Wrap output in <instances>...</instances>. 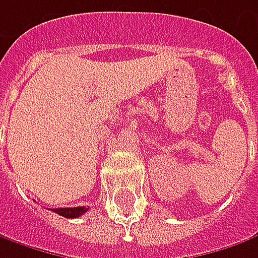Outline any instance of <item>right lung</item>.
Wrapping results in <instances>:
<instances>
[{"label": "right lung", "mask_w": 258, "mask_h": 258, "mask_svg": "<svg viewBox=\"0 0 258 258\" xmlns=\"http://www.w3.org/2000/svg\"><path fill=\"white\" fill-rule=\"evenodd\" d=\"M88 209H89V208L76 207V208H54V209H51V211H53V212H56V214H59V215H62V217H64V218H78V217L84 215Z\"/></svg>", "instance_id": "1"}]
</instances>
